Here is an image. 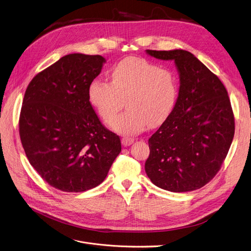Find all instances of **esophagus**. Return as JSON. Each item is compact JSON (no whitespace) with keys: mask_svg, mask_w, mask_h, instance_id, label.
<instances>
[{"mask_svg":"<svg viewBox=\"0 0 251 251\" xmlns=\"http://www.w3.org/2000/svg\"><path fill=\"white\" fill-rule=\"evenodd\" d=\"M121 142H122L123 146H130L133 142H134V139L129 138V137H123L121 139Z\"/></svg>","mask_w":251,"mask_h":251,"instance_id":"1","label":"esophagus"}]
</instances>
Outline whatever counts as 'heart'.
I'll list each match as a JSON object with an SVG mask.
<instances>
[{
  "label": "heart",
  "instance_id": "heart-1",
  "mask_svg": "<svg viewBox=\"0 0 251 251\" xmlns=\"http://www.w3.org/2000/svg\"><path fill=\"white\" fill-rule=\"evenodd\" d=\"M177 94L172 70L139 57L121 60L111 73V82L95 78L88 88L89 101L105 123L115 119L125 100L128 110L111 124L114 131L125 135L164 123L175 109Z\"/></svg>",
  "mask_w": 251,
  "mask_h": 251
}]
</instances>
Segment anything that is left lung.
I'll list each match as a JSON object with an SVG mask.
<instances>
[{
  "label": "left lung",
  "mask_w": 251,
  "mask_h": 251,
  "mask_svg": "<svg viewBox=\"0 0 251 251\" xmlns=\"http://www.w3.org/2000/svg\"><path fill=\"white\" fill-rule=\"evenodd\" d=\"M146 53L174 60L179 75L175 109L148 140L146 175L160 189L195 191L219 172L234 137L228 93L218 76L186 50L147 49Z\"/></svg>",
  "instance_id": "8db88e82"
}]
</instances>
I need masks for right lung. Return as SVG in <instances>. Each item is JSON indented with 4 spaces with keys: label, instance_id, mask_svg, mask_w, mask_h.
<instances>
[{
    "label": "right lung",
    "instance_id": "obj_1",
    "mask_svg": "<svg viewBox=\"0 0 251 251\" xmlns=\"http://www.w3.org/2000/svg\"><path fill=\"white\" fill-rule=\"evenodd\" d=\"M105 62L101 55L68 54L33 77L25 92L19 119L25 153L62 192L96 188L121 152L119 136L102 125L88 97Z\"/></svg>",
    "mask_w": 251,
    "mask_h": 251
}]
</instances>
